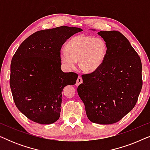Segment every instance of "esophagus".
Here are the masks:
<instances>
[{"label":"esophagus","mask_w":150,"mask_h":150,"mask_svg":"<svg viewBox=\"0 0 150 150\" xmlns=\"http://www.w3.org/2000/svg\"><path fill=\"white\" fill-rule=\"evenodd\" d=\"M82 83H83V79H82L81 76H79L78 77L77 79V81H76V86H79L80 84H81Z\"/></svg>","instance_id":"obj_1"}]
</instances>
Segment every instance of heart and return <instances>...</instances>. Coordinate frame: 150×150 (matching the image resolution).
Segmentation results:
<instances>
[{
	"label": "heart",
	"mask_w": 150,
	"mask_h": 150,
	"mask_svg": "<svg viewBox=\"0 0 150 150\" xmlns=\"http://www.w3.org/2000/svg\"><path fill=\"white\" fill-rule=\"evenodd\" d=\"M107 52L103 39L79 35L69 41L66 50L61 52V61L67 69H73L75 62L85 72H92L101 66Z\"/></svg>",
	"instance_id": "obj_1"
}]
</instances>
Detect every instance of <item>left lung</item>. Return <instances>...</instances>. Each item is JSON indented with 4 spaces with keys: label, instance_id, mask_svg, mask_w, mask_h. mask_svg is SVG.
Here are the masks:
<instances>
[{
    "label": "left lung",
    "instance_id": "8db88e82",
    "mask_svg": "<svg viewBox=\"0 0 150 150\" xmlns=\"http://www.w3.org/2000/svg\"><path fill=\"white\" fill-rule=\"evenodd\" d=\"M98 34L107 46L105 58L99 68L82 75L83 83L77 91L91 122L112 124L136 105L143 85L142 64L139 54L120 32Z\"/></svg>",
    "mask_w": 150,
    "mask_h": 150
}]
</instances>
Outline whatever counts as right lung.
<instances>
[{
	"mask_svg": "<svg viewBox=\"0 0 150 150\" xmlns=\"http://www.w3.org/2000/svg\"><path fill=\"white\" fill-rule=\"evenodd\" d=\"M81 28L62 26L34 33L11 59L10 87L16 107L33 122L50 124L60 117L62 91L78 74L61 69L63 44Z\"/></svg>",
	"mask_w": 150,
	"mask_h": 150,
	"instance_id": "add662e5",
	"label": "right lung"
}]
</instances>
